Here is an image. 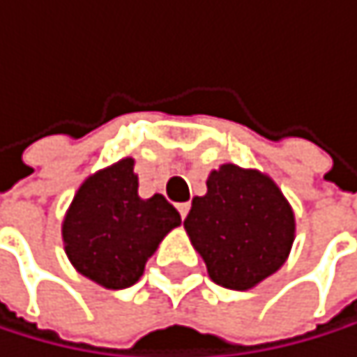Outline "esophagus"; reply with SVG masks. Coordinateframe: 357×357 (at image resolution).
Wrapping results in <instances>:
<instances>
[{"instance_id": "34e87169", "label": "esophagus", "mask_w": 357, "mask_h": 357, "mask_svg": "<svg viewBox=\"0 0 357 357\" xmlns=\"http://www.w3.org/2000/svg\"><path fill=\"white\" fill-rule=\"evenodd\" d=\"M176 208H178V213H181V217L185 219V217H187V213H189V208H191V204H189V202H183V204H178Z\"/></svg>"}]
</instances>
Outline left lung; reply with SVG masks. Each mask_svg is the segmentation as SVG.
Instances as JSON below:
<instances>
[{
	"instance_id": "left-lung-1",
	"label": "left lung",
	"mask_w": 357,
	"mask_h": 357,
	"mask_svg": "<svg viewBox=\"0 0 357 357\" xmlns=\"http://www.w3.org/2000/svg\"><path fill=\"white\" fill-rule=\"evenodd\" d=\"M208 277L227 289H251L285 264L296 219L277 183L259 170L223 164L193 198L185 219Z\"/></svg>"
}]
</instances>
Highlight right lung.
Instances as JSON below:
<instances>
[{
  "mask_svg": "<svg viewBox=\"0 0 357 357\" xmlns=\"http://www.w3.org/2000/svg\"><path fill=\"white\" fill-rule=\"evenodd\" d=\"M181 225L178 211L155 193L142 200L134 159L89 176L63 219V245L74 268L108 289L134 285L146 259L170 229Z\"/></svg>",
  "mask_w": 357,
  "mask_h": 357,
  "instance_id": "right-lung-1",
  "label": "right lung"
}]
</instances>
